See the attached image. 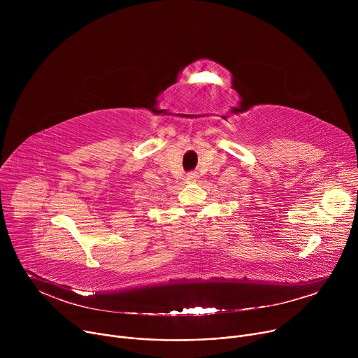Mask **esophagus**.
Here are the masks:
<instances>
[{"label": "esophagus", "instance_id": "obj_1", "mask_svg": "<svg viewBox=\"0 0 358 358\" xmlns=\"http://www.w3.org/2000/svg\"><path fill=\"white\" fill-rule=\"evenodd\" d=\"M196 178H198V174H196V173H188V174H187V180L191 181V182H195Z\"/></svg>", "mask_w": 358, "mask_h": 358}]
</instances>
